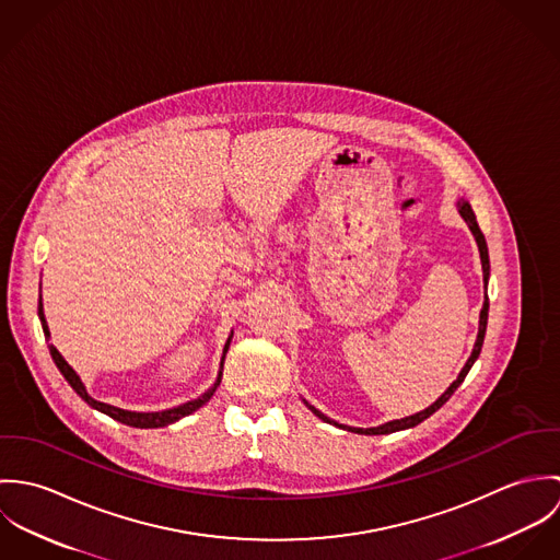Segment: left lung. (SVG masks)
<instances>
[{
  "label": "left lung",
  "instance_id": "obj_1",
  "mask_svg": "<svg viewBox=\"0 0 560 560\" xmlns=\"http://www.w3.org/2000/svg\"><path fill=\"white\" fill-rule=\"evenodd\" d=\"M457 209H459L462 218L466 220L468 229L472 231V235H475V240H477V245H479L480 265H482V289H485V302H482V308H480L479 317V336H477L475 349H472V353H470V358H468L466 366L462 369L459 377H457V380L446 388V393H444L440 399L435 400L433 405H429L427 409H422V411H418V413H413V416H405V418H400V420L384 422V424H380V427H369V429L338 424L336 420H331V418H327L325 413H320L319 409H317V407H313L308 400H304V402L308 405V409H311L315 416H319L323 422L336 424V427H340V429H347V431H351V433H360V435H386V433H395V431H402V429H411V427L420 424L424 418H429L431 413H435V411H438L446 400L453 397V393H455V390L462 386V382L466 380L468 371L472 369V364H475V362H477V358H479L480 347H482V340H485V329H487V313H489V298H487V282H489V254H487V243H485V237H482V233H480L479 224H477V215H475V211H472L470 202H468V200H464V198H459V200H457Z\"/></svg>",
  "mask_w": 560,
  "mask_h": 560
}]
</instances>
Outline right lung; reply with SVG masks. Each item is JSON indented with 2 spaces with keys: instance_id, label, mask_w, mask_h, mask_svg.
Returning <instances> with one entry per match:
<instances>
[{
  "instance_id": "obj_1",
  "label": "right lung",
  "mask_w": 560,
  "mask_h": 560,
  "mask_svg": "<svg viewBox=\"0 0 560 560\" xmlns=\"http://www.w3.org/2000/svg\"><path fill=\"white\" fill-rule=\"evenodd\" d=\"M38 317H40V323H43L45 336L49 338L51 334H49V327H47V320H45L43 302H40V300H38ZM231 340H233V334L229 336V340H226V345H224V355H222V362H220V373H218L215 384H213L205 395H200L198 399L187 400V402H183V405H178V407L163 409V411H129V409H120V407H114V405H107V402L92 399V397L88 395L85 386L81 384L80 375L69 366V362L60 355V351H58L54 345H49V351H51V358H54L56 366H58L60 373L65 375V380L71 384V388H73V390L80 395L81 399L85 400L92 409H98L101 413H105V416H109V418H114V420H118V422H122V424L136 427V429H160V427H167V424H172V422H176V420H180V418L194 413L196 409H200L207 400L213 397V393L218 390V386H220V382H222L224 360H226V351H229Z\"/></svg>"
}]
</instances>
